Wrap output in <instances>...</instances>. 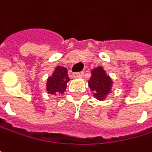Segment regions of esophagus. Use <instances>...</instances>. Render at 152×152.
I'll use <instances>...</instances> for the list:
<instances>
[{
    "mask_svg": "<svg viewBox=\"0 0 152 152\" xmlns=\"http://www.w3.org/2000/svg\"><path fill=\"white\" fill-rule=\"evenodd\" d=\"M83 72L82 71V72H76V73H74V75L73 76L75 77V78H81V77H83Z\"/></svg>",
    "mask_w": 152,
    "mask_h": 152,
    "instance_id": "obj_1",
    "label": "esophagus"
}]
</instances>
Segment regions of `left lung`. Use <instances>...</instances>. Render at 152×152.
I'll return each mask as SVG.
<instances>
[{
	"mask_svg": "<svg viewBox=\"0 0 152 152\" xmlns=\"http://www.w3.org/2000/svg\"><path fill=\"white\" fill-rule=\"evenodd\" d=\"M88 83L91 91L94 92V97L99 100H104L112 89L113 81L102 67H98L91 70V76Z\"/></svg>",
	"mask_w": 152,
	"mask_h": 152,
	"instance_id": "obj_1",
	"label": "left lung"
}]
</instances>
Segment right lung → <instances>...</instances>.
<instances>
[{
  "instance_id": "right-lung-1",
  "label": "right lung",
  "mask_w": 152,
  "mask_h": 152,
  "mask_svg": "<svg viewBox=\"0 0 152 152\" xmlns=\"http://www.w3.org/2000/svg\"><path fill=\"white\" fill-rule=\"evenodd\" d=\"M68 76L67 69L58 66L53 71V75L48 77L46 82V91L51 95H56L57 93L62 94L66 88L67 83L69 81Z\"/></svg>"
}]
</instances>
